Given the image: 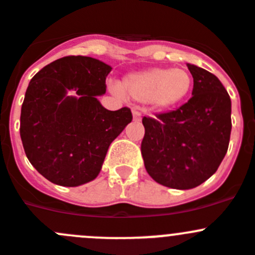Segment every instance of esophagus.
Returning a JSON list of instances; mask_svg holds the SVG:
<instances>
[{
	"mask_svg": "<svg viewBox=\"0 0 255 255\" xmlns=\"http://www.w3.org/2000/svg\"><path fill=\"white\" fill-rule=\"evenodd\" d=\"M132 119H134V121H140V120H141V112L132 111Z\"/></svg>",
	"mask_w": 255,
	"mask_h": 255,
	"instance_id": "obj_1",
	"label": "esophagus"
}]
</instances>
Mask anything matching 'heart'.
<instances>
[{
	"mask_svg": "<svg viewBox=\"0 0 255 255\" xmlns=\"http://www.w3.org/2000/svg\"><path fill=\"white\" fill-rule=\"evenodd\" d=\"M193 79L181 68H149L134 72L123 78L121 92L140 104H150L159 111L181 106L190 95ZM119 92V90H116Z\"/></svg>",
	"mask_w": 255,
	"mask_h": 255,
	"instance_id": "1",
	"label": "heart"
}]
</instances>
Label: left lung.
<instances>
[{
	"mask_svg": "<svg viewBox=\"0 0 255 255\" xmlns=\"http://www.w3.org/2000/svg\"><path fill=\"white\" fill-rule=\"evenodd\" d=\"M193 77L192 97L179 109L143 118L144 165L158 183L191 190L218 170L229 148L230 96L220 79L187 64Z\"/></svg>",
	"mask_w": 255,
	"mask_h": 255,
	"instance_id": "1",
	"label": "left lung"
}]
</instances>
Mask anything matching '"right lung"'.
I'll return each mask as SVG.
<instances>
[{
  "instance_id": "1",
  "label": "right lung",
  "mask_w": 255,
  "mask_h": 255,
  "mask_svg": "<svg viewBox=\"0 0 255 255\" xmlns=\"http://www.w3.org/2000/svg\"><path fill=\"white\" fill-rule=\"evenodd\" d=\"M111 69L95 58L72 55L45 65L30 81L21 106V141L32 167L54 184L93 181L110 144L131 123L130 109L110 111L97 100Z\"/></svg>"
}]
</instances>
